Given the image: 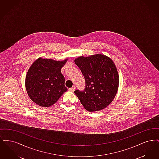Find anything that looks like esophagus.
<instances>
[{
  "label": "esophagus",
  "instance_id": "esophagus-1",
  "mask_svg": "<svg viewBox=\"0 0 159 159\" xmlns=\"http://www.w3.org/2000/svg\"><path fill=\"white\" fill-rule=\"evenodd\" d=\"M75 86H73V87H71V88H69V90L70 91H72V92H73V91H75Z\"/></svg>",
  "mask_w": 159,
  "mask_h": 159
}]
</instances>
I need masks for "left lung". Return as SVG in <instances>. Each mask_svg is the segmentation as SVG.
Here are the masks:
<instances>
[{
	"label": "left lung",
	"instance_id": "1",
	"mask_svg": "<svg viewBox=\"0 0 159 159\" xmlns=\"http://www.w3.org/2000/svg\"><path fill=\"white\" fill-rule=\"evenodd\" d=\"M85 80V88L75 93L84 108L89 111L105 108L114 98L119 86V75L113 61L96 54L80 57L75 60Z\"/></svg>",
	"mask_w": 159,
	"mask_h": 159
}]
</instances>
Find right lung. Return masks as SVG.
Masks as SVG:
<instances>
[{"label": "right lung", "mask_w": 159, "mask_h": 159, "mask_svg": "<svg viewBox=\"0 0 159 159\" xmlns=\"http://www.w3.org/2000/svg\"><path fill=\"white\" fill-rule=\"evenodd\" d=\"M67 60L57 61L38 58L29 68L25 88L31 99L41 107L53 105L66 91L65 79L61 69Z\"/></svg>", "instance_id": "add662e5"}]
</instances>
